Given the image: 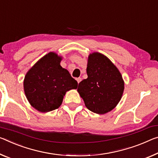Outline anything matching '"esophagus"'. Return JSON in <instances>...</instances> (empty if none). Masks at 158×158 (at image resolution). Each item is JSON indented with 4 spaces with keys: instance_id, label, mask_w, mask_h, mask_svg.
<instances>
[{
    "instance_id": "34e87169",
    "label": "esophagus",
    "mask_w": 158,
    "mask_h": 158,
    "mask_svg": "<svg viewBox=\"0 0 158 158\" xmlns=\"http://www.w3.org/2000/svg\"><path fill=\"white\" fill-rule=\"evenodd\" d=\"M76 80L77 81V83H78V84H79V82L81 81V77H79V78H77Z\"/></svg>"
}]
</instances>
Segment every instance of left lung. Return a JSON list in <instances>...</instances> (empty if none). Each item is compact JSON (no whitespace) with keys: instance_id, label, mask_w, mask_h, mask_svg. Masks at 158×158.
<instances>
[{"instance_id":"left-lung-1","label":"left lung","mask_w":158,"mask_h":158,"mask_svg":"<svg viewBox=\"0 0 158 158\" xmlns=\"http://www.w3.org/2000/svg\"><path fill=\"white\" fill-rule=\"evenodd\" d=\"M86 73L88 78L79 84L77 91L89 110L103 114L112 110L123 95L124 81L117 67L105 55L90 53Z\"/></svg>"}]
</instances>
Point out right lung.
<instances>
[{
	"mask_svg": "<svg viewBox=\"0 0 158 158\" xmlns=\"http://www.w3.org/2000/svg\"><path fill=\"white\" fill-rule=\"evenodd\" d=\"M62 59L56 52H50L39 59L25 75V96L30 105L39 112L57 109L66 92L77 88V81L68 70L61 67Z\"/></svg>",
	"mask_w": 158,
	"mask_h": 158,
	"instance_id": "obj_1",
	"label": "right lung"
}]
</instances>
